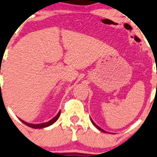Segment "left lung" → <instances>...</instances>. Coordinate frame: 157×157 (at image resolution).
<instances>
[{
    "mask_svg": "<svg viewBox=\"0 0 157 157\" xmlns=\"http://www.w3.org/2000/svg\"><path fill=\"white\" fill-rule=\"evenodd\" d=\"M91 121H92V124H93V125H94V126H95V127H96V128H98V129H99V130H100V131L103 132H105V130H104V129H102V128H101L99 126H97V125H96V124H95V123H94V122H93V120H92V119H91Z\"/></svg>",
    "mask_w": 157,
    "mask_h": 157,
    "instance_id": "8db88e82",
    "label": "left lung"
}]
</instances>
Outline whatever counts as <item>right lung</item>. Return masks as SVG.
<instances>
[{
  "label": "right lung",
  "mask_w": 157,
  "mask_h": 157,
  "mask_svg": "<svg viewBox=\"0 0 157 157\" xmlns=\"http://www.w3.org/2000/svg\"><path fill=\"white\" fill-rule=\"evenodd\" d=\"M60 114H61V111H59V113L56 114V116L52 118L51 120H49V121L46 122V123H39V124H31V123H27V122L23 121V120H20L23 123H24V124H25L26 126L31 127V128H45V127L49 126H51L52 124H53V123L58 120V119H59V117H60Z\"/></svg>",
  "instance_id": "right-lung-1"
}]
</instances>
